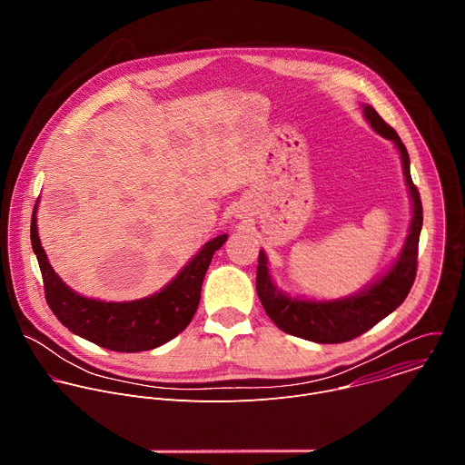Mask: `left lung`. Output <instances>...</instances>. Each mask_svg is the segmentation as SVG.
<instances>
[{
	"instance_id": "obj_1",
	"label": "left lung",
	"mask_w": 465,
	"mask_h": 465,
	"mask_svg": "<svg viewBox=\"0 0 465 465\" xmlns=\"http://www.w3.org/2000/svg\"><path fill=\"white\" fill-rule=\"evenodd\" d=\"M362 114L377 134L390 140L401 156L403 176L412 204V219L400 255L375 282L355 294L337 300H305L289 296L276 287L264 250H259L257 259L255 289L262 309L285 333L318 344H341L361 337L405 302L416 280L423 208L418 187L411 176V158L397 132L384 123L373 106L362 104Z\"/></svg>"
}]
</instances>
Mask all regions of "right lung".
I'll use <instances>...</instances> for the list:
<instances>
[{"label":"right lung","instance_id":"obj_1","mask_svg":"<svg viewBox=\"0 0 465 465\" xmlns=\"http://www.w3.org/2000/svg\"><path fill=\"white\" fill-rule=\"evenodd\" d=\"M36 210L38 201L31 217V244L40 264L47 305L72 333L112 351L154 350L182 333L201 302L212 257L228 239L223 233L208 241L160 292L132 302H103L75 292L53 271L38 237Z\"/></svg>","mask_w":465,"mask_h":465}]
</instances>
